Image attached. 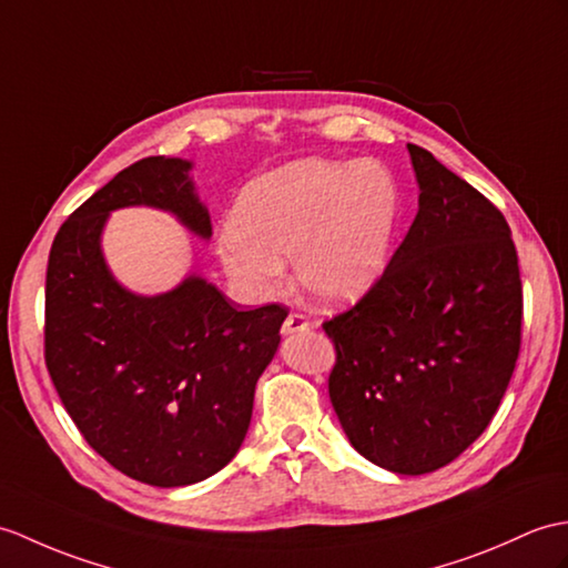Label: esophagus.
Wrapping results in <instances>:
<instances>
[{
  "label": "esophagus",
  "instance_id": "1",
  "mask_svg": "<svg viewBox=\"0 0 568 568\" xmlns=\"http://www.w3.org/2000/svg\"><path fill=\"white\" fill-rule=\"evenodd\" d=\"M305 328H310V322L305 320V316H302V314H290L287 320H285V324H283V334L285 336H293V334L305 332Z\"/></svg>",
  "mask_w": 568,
  "mask_h": 568
}]
</instances>
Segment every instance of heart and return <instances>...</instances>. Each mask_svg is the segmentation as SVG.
<instances>
[{
	"label": "heart",
	"mask_w": 568,
	"mask_h": 568,
	"mask_svg": "<svg viewBox=\"0 0 568 568\" xmlns=\"http://www.w3.org/2000/svg\"><path fill=\"white\" fill-rule=\"evenodd\" d=\"M402 217L397 176L379 162L300 160L248 181L217 232V256L248 297L278 290L285 263L322 307H351L387 273Z\"/></svg>",
	"instance_id": "1"
}]
</instances>
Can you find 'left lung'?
Returning <instances> with one entry per match:
<instances>
[{
  "instance_id": "left-lung-1",
  "label": "left lung",
  "mask_w": 568,
  "mask_h": 568,
  "mask_svg": "<svg viewBox=\"0 0 568 568\" xmlns=\"http://www.w3.org/2000/svg\"><path fill=\"white\" fill-rule=\"evenodd\" d=\"M418 213L387 273L324 332L328 397L351 445L394 474L453 463L489 426L520 351L523 285L500 210L406 144Z\"/></svg>"
}]
</instances>
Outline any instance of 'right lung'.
Returning <instances> with one entry per match:
<instances>
[{
  "mask_svg": "<svg viewBox=\"0 0 568 568\" xmlns=\"http://www.w3.org/2000/svg\"><path fill=\"white\" fill-rule=\"evenodd\" d=\"M191 171L148 156L115 174L62 224L45 275V363L64 408L105 463L162 489L213 477L240 453L287 316L234 310L195 266L156 295L109 268L101 236L115 210H162L213 236Z\"/></svg>",
  "mask_w": 568,
  "mask_h": 568,
  "instance_id": "add662e5",
  "label": "right lung"
}]
</instances>
